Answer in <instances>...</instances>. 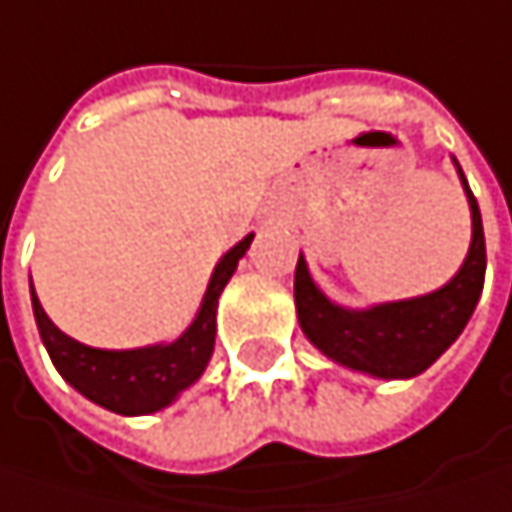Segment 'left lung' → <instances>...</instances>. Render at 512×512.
Segmentation results:
<instances>
[{
    "instance_id": "8db88e82",
    "label": "left lung",
    "mask_w": 512,
    "mask_h": 512,
    "mask_svg": "<svg viewBox=\"0 0 512 512\" xmlns=\"http://www.w3.org/2000/svg\"><path fill=\"white\" fill-rule=\"evenodd\" d=\"M457 166L466 202L472 210V243L463 266L440 290L381 302L372 307H343L331 302L310 278L307 260L299 255L296 266V313L304 337L328 360L381 378L404 381L422 375L442 351L448 349L475 313L487 275V243L478 202Z\"/></svg>"
}]
</instances>
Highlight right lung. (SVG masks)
Returning <instances> with one entry per match:
<instances>
[{
    "mask_svg": "<svg viewBox=\"0 0 512 512\" xmlns=\"http://www.w3.org/2000/svg\"><path fill=\"white\" fill-rule=\"evenodd\" d=\"M252 240L255 234L243 237L234 249L219 257L193 322L172 343H155L143 349H93L72 340L46 316L31 284L37 331L61 378L93 404L119 416H149L169 407L208 369L216 340V304Z\"/></svg>",
    "mask_w": 512,
    "mask_h": 512,
    "instance_id": "obj_1",
    "label": "right lung"
}]
</instances>
